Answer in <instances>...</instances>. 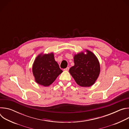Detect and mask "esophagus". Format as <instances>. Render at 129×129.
Instances as JSON below:
<instances>
[{"mask_svg":"<svg viewBox=\"0 0 129 129\" xmlns=\"http://www.w3.org/2000/svg\"><path fill=\"white\" fill-rule=\"evenodd\" d=\"M69 67H67V68H65L64 70H65V71H68L69 70Z\"/></svg>","mask_w":129,"mask_h":129,"instance_id":"1","label":"esophagus"}]
</instances>
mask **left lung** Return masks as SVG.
I'll use <instances>...</instances> for the list:
<instances>
[{
	"label": "left lung",
	"mask_w": 129,
	"mask_h": 129,
	"mask_svg": "<svg viewBox=\"0 0 129 129\" xmlns=\"http://www.w3.org/2000/svg\"><path fill=\"white\" fill-rule=\"evenodd\" d=\"M87 54L81 52L74 57L75 65L69 72L76 83L82 87H90L98 79L100 72L99 62L95 55L86 50Z\"/></svg>",
	"instance_id": "1"
}]
</instances>
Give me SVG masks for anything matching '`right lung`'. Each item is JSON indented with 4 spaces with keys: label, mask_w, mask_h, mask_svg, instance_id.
<instances>
[{
    "label": "right lung",
    "mask_w": 129,
    "mask_h": 129,
    "mask_svg": "<svg viewBox=\"0 0 129 129\" xmlns=\"http://www.w3.org/2000/svg\"><path fill=\"white\" fill-rule=\"evenodd\" d=\"M62 72L54 60L52 53L39 55L33 66V73L36 82L44 86L51 84Z\"/></svg>",
    "instance_id": "obj_1"
}]
</instances>
